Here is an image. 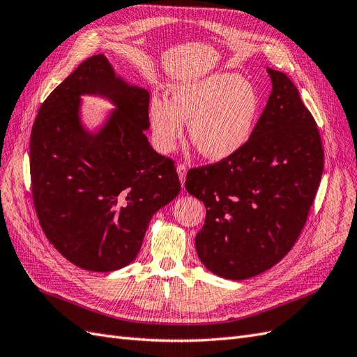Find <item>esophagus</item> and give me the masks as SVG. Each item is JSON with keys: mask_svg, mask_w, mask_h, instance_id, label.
<instances>
[{"mask_svg": "<svg viewBox=\"0 0 357 357\" xmlns=\"http://www.w3.org/2000/svg\"><path fill=\"white\" fill-rule=\"evenodd\" d=\"M177 174H178L180 183H181V186H183V185H185V178H186V174H188V168H186V165L178 164V165H177Z\"/></svg>", "mask_w": 357, "mask_h": 357, "instance_id": "34e87169", "label": "esophagus"}]
</instances>
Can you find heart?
<instances>
[{"instance_id": "heart-1", "label": "heart", "mask_w": 357, "mask_h": 357, "mask_svg": "<svg viewBox=\"0 0 357 357\" xmlns=\"http://www.w3.org/2000/svg\"><path fill=\"white\" fill-rule=\"evenodd\" d=\"M262 114L261 93L236 73H213L172 84L169 101L155 96L149 119L160 152L168 153L190 123V142L210 160L229 159L245 147Z\"/></svg>"}]
</instances>
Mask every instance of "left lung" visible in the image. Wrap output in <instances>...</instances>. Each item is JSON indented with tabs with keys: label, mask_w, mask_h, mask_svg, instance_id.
I'll use <instances>...</instances> for the list:
<instances>
[{
	"label": "left lung",
	"mask_w": 357,
	"mask_h": 357,
	"mask_svg": "<svg viewBox=\"0 0 357 357\" xmlns=\"http://www.w3.org/2000/svg\"><path fill=\"white\" fill-rule=\"evenodd\" d=\"M266 71L273 92L250 142L186 176L188 192L207 210L195 238L199 261L228 280L261 274L290 252L323 172L316 121L287 75Z\"/></svg>",
	"instance_id": "obj_1"
}]
</instances>
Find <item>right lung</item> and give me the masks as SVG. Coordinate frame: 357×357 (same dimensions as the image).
Listing matches in <instances>:
<instances>
[{
    "mask_svg": "<svg viewBox=\"0 0 357 357\" xmlns=\"http://www.w3.org/2000/svg\"><path fill=\"white\" fill-rule=\"evenodd\" d=\"M84 94L115 107L93 130L82 122ZM149 126V91L102 53L41 104L29 142L32 198L47 240L71 264L95 273L129 265L153 214L178 195L174 162L150 146Z\"/></svg>",
    "mask_w": 357,
    "mask_h": 357,
    "instance_id": "add662e5",
    "label": "right lung"
}]
</instances>
